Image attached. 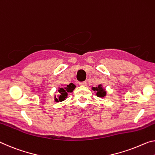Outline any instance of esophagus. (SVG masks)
<instances>
[{"instance_id": "obj_1", "label": "esophagus", "mask_w": 155, "mask_h": 155, "mask_svg": "<svg viewBox=\"0 0 155 155\" xmlns=\"http://www.w3.org/2000/svg\"><path fill=\"white\" fill-rule=\"evenodd\" d=\"M80 85L85 87V86H87V82H80Z\"/></svg>"}]
</instances>
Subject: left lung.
<instances>
[{"label":"left lung","instance_id":"1","mask_svg":"<svg viewBox=\"0 0 155 155\" xmlns=\"http://www.w3.org/2000/svg\"><path fill=\"white\" fill-rule=\"evenodd\" d=\"M93 89L94 91H97V96H98V97H103L104 96L106 95V91L104 90V88H103V87H101V84L99 85L97 87L93 88Z\"/></svg>","mask_w":155,"mask_h":155}]
</instances>
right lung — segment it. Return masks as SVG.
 Masks as SVG:
<instances>
[{"mask_svg": "<svg viewBox=\"0 0 155 155\" xmlns=\"http://www.w3.org/2000/svg\"><path fill=\"white\" fill-rule=\"evenodd\" d=\"M75 86L74 84H73L72 83H71L69 85H67V87H64V88H60L59 89V93H60V95L59 97H58V99H55V101H64L66 98L67 97V95L68 93H71L72 91L75 89Z\"/></svg>", "mask_w": 155, "mask_h": 155, "instance_id": "1", "label": "right lung"}]
</instances>
